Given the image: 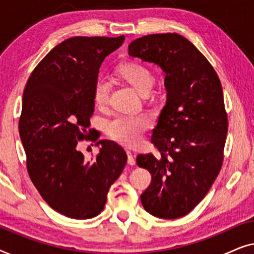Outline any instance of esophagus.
Returning <instances> with one entry per match:
<instances>
[{"label": "esophagus", "mask_w": 254, "mask_h": 254, "mask_svg": "<svg viewBox=\"0 0 254 254\" xmlns=\"http://www.w3.org/2000/svg\"><path fill=\"white\" fill-rule=\"evenodd\" d=\"M127 155H128V164L129 165H134L135 164V156H134V154L133 152H130V151H127Z\"/></svg>", "instance_id": "34e87169"}]
</instances>
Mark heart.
Instances as JSON below:
<instances>
[{
	"label": "heart",
	"instance_id": "obj_1",
	"mask_svg": "<svg viewBox=\"0 0 254 254\" xmlns=\"http://www.w3.org/2000/svg\"><path fill=\"white\" fill-rule=\"evenodd\" d=\"M114 77L133 88L140 95H147L155 82L150 69L134 61H121L114 68ZM110 100V86L103 78H97L92 86V102L98 109H105ZM150 123L143 117H124L107 125L106 134L111 140L125 147L133 148L140 144Z\"/></svg>",
	"mask_w": 254,
	"mask_h": 254
}]
</instances>
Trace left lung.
Instances as JSON below:
<instances>
[{"mask_svg": "<svg viewBox=\"0 0 254 254\" xmlns=\"http://www.w3.org/2000/svg\"><path fill=\"white\" fill-rule=\"evenodd\" d=\"M128 54L159 65L168 91L151 136L157 155L136 157L151 175L141 202L156 217H183L209 192L223 164L228 116L220 78L206 57L177 33L138 38Z\"/></svg>", "mask_w": 254, "mask_h": 254, "instance_id": "left-lung-1", "label": "left lung"}]
</instances>
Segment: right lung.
I'll return each mask as SVG.
<instances>
[{"mask_svg": "<svg viewBox=\"0 0 254 254\" xmlns=\"http://www.w3.org/2000/svg\"><path fill=\"white\" fill-rule=\"evenodd\" d=\"M124 40L125 36L69 38L37 64L24 89L18 128L27 172L41 197L67 217L99 215L126 165L124 149L97 141L99 131L90 128L93 83L104 59ZM83 139L102 144L93 161L77 149Z\"/></svg>", "mask_w": 254, "mask_h": 254, "instance_id": "obj_1", "label": "right lung"}]
</instances>
